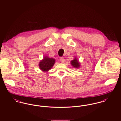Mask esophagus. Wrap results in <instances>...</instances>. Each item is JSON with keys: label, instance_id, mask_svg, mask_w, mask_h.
Here are the masks:
<instances>
[{"label": "esophagus", "instance_id": "esophagus-1", "mask_svg": "<svg viewBox=\"0 0 121 121\" xmlns=\"http://www.w3.org/2000/svg\"><path fill=\"white\" fill-rule=\"evenodd\" d=\"M60 61H61V62H62V63H63V62H65V59H64V58L63 57H60Z\"/></svg>", "mask_w": 121, "mask_h": 121}]
</instances>
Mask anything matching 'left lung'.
Wrapping results in <instances>:
<instances>
[{"label": "left lung", "instance_id": "left-lung-1", "mask_svg": "<svg viewBox=\"0 0 121 121\" xmlns=\"http://www.w3.org/2000/svg\"><path fill=\"white\" fill-rule=\"evenodd\" d=\"M71 64L73 66V67H75L76 68H78L80 67V63L78 62V60H77V59L75 58L73 60L71 61Z\"/></svg>", "mask_w": 121, "mask_h": 121}]
</instances>
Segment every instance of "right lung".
Here are the masks:
<instances>
[{"instance_id":"1","label":"right lung","mask_w":121,"mask_h":121,"mask_svg":"<svg viewBox=\"0 0 121 121\" xmlns=\"http://www.w3.org/2000/svg\"><path fill=\"white\" fill-rule=\"evenodd\" d=\"M55 60L46 56L39 63V67L43 71H48L51 69L55 63Z\"/></svg>"}]
</instances>
